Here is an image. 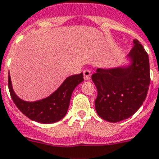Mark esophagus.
I'll return each mask as SVG.
<instances>
[{"mask_svg":"<svg viewBox=\"0 0 159 159\" xmlns=\"http://www.w3.org/2000/svg\"><path fill=\"white\" fill-rule=\"evenodd\" d=\"M84 78L85 80H89L91 78V72L89 70H84Z\"/></svg>","mask_w":159,"mask_h":159,"instance_id":"obj_1","label":"esophagus"}]
</instances>
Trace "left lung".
<instances>
[{
	"instance_id": "left-lung-1",
	"label": "left lung",
	"mask_w": 159,
	"mask_h": 159,
	"mask_svg": "<svg viewBox=\"0 0 159 159\" xmlns=\"http://www.w3.org/2000/svg\"><path fill=\"white\" fill-rule=\"evenodd\" d=\"M129 57L130 66L98 69L92 80L98 90L95 109L100 117L118 122L134 115L148 93L150 73L148 53L137 39Z\"/></svg>"
}]
</instances>
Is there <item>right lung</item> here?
<instances>
[{
  "label": "right lung",
  "mask_w": 159,
  "mask_h": 159,
  "mask_svg": "<svg viewBox=\"0 0 159 159\" xmlns=\"http://www.w3.org/2000/svg\"><path fill=\"white\" fill-rule=\"evenodd\" d=\"M82 81H84L83 73L70 76L52 94L35 102H25L17 97L12 89L10 75L8 87L12 100L24 115L37 122L50 124L59 121L66 116L73 90Z\"/></svg>",
  "instance_id": "obj_1"
}]
</instances>
